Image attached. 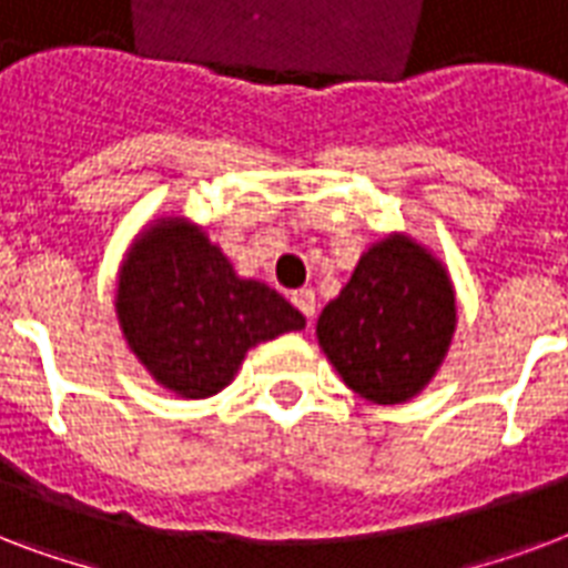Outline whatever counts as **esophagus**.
I'll return each mask as SVG.
<instances>
[{"instance_id": "1", "label": "esophagus", "mask_w": 568, "mask_h": 568, "mask_svg": "<svg viewBox=\"0 0 568 568\" xmlns=\"http://www.w3.org/2000/svg\"><path fill=\"white\" fill-rule=\"evenodd\" d=\"M290 302H293V305H296L298 311H302V314L307 316V320H311V316L316 314V296H314V290H311V287L296 290V293L290 296Z\"/></svg>"}]
</instances>
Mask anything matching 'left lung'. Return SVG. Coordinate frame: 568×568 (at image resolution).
I'll list each match as a JSON object with an SVG mask.
<instances>
[{
	"instance_id": "8db88e82",
	"label": "left lung",
	"mask_w": 568,
	"mask_h": 568,
	"mask_svg": "<svg viewBox=\"0 0 568 568\" xmlns=\"http://www.w3.org/2000/svg\"><path fill=\"white\" fill-rule=\"evenodd\" d=\"M456 305L450 281L406 236L373 245L341 296L320 314L325 355L355 394L394 406L433 379L450 346Z\"/></svg>"
}]
</instances>
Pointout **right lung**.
<instances>
[{
  "mask_svg": "<svg viewBox=\"0 0 568 568\" xmlns=\"http://www.w3.org/2000/svg\"><path fill=\"white\" fill-rule=\"evenodd\" d=\"M115 307L153 379L192 399L222 390L254 344L305 325L287 298L240 278L227 257L180 219L135 243Z\"/></svg>",
  "mask_w": 568,
  "mask_h": 568,
  "instance_id": "1",
  "label": "right lung"
}]
</instances>
